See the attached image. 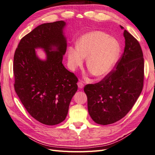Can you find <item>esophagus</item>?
<instances>
[{"instance_id": "1", "label": "esophagus", "mask_w": 155, "mask_h": 155, "mask_svg": "<svg viewBox=\"0 0 155 155\" xmlns=\"http://www.w3.org/2000/svg\"><path fill=\"white\" fill-rule=\"evenodd\" d=\"M78 86L79 88H83L84 87V84L83 83L82 81H79L78 83Z\"/></svg>"}]
</instances>
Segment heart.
I'll list each match as a JSON object with an SVG mask.
<instances>
[{"label": "heart", "instance_id": "heart-1", "mask_svg": "<svg viewBox=\"0 0 155 155\" xmlns=\"http://www.w3.org/2000/svg\"><path fill=\"white\" fill-rule=\"evenodd\" d=\"M120 52V45L113 37L101 31H91L83 35L77 46L68 48V62L72 69L81 66L87 57V67L94 76L102 77L114 65Z\"/></svg>", "mask_w": 155, "mask_h": 155}]
</instances>
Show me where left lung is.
<instances>
[{
  "instance_id": "1",
  "label": "left lung",
  "mask_w": 155,
  "mask_h": 155,
  "mask_svg": "<svg viewBox=\"0 0 155 155\" xmlns=\"http://www.w3.org/2000/svg\"><path fill=\"white\" fill-rule=\"evenodd\" d=\"M124 36V51L114 68L100 82L84 87L88 113L97 124H112L123 118L143 89L144 59L141 46L126 30Z\"/></svg>"
}]
</instances>
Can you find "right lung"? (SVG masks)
Returning a JSON list of instances; mask_svg holds the SVG:
<instances>
[{"mask_svg": "<svg viewBox=\"0 0 155 155\" xmlns=\"http://www.w3.org/2000/svg\"><path fill=\"white\" fill-rule=\"evenodd\" d=\"M65 25L59 21L36 27L21 39L13 57L17 94L33 118L47 125L65 120L78 91V78L62 63L67 50L63 32ZM37 48L45 50V61L37 58Z\"/></svg>", "mask_w": 155, "mask_h": 155, "instance_id": "1", "label": "right lung"}]
</instances>
